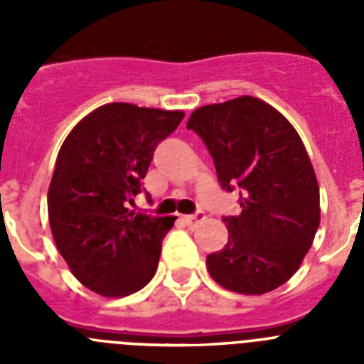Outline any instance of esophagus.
<instances>
[{
	"mask_svg": "<svg viewBox=\"0 0 364 364\" xmlns=\"http://www.w3.org/2000/svg\"><path fill=\"white\" fill-rule=\"evenodd\" d=\"M204 218H205L204 213H202V211H198V213H195V215H186L182 220H184L189 228H193V226H197V224H200Z\"/></svg>",
	"mask_w": 364,
	"mask_h": 364,
	"instance_id": "1",
	"label": "esophagus"
}]
</instances>
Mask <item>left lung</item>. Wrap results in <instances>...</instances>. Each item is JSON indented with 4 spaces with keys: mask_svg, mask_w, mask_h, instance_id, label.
<instances>
[{
    "mask_svg": "<svg viewBox=\"0 0 364 364\" xmlns=\"http://www.w3.org/2000/svg\"><path fill=\"white\" fill-rule=\"evenodd\" d=\"M188 129L204 140L222 188H240L242 213L224 218L226 246L205 259L211 279L244 295L275 290L294 277L321 222L319 184L301 136L255 96L202 105Z\"/></svg>",
    "mask_w": 364,
    "mask_h": 364,
    "instance_id": "obj_1",
    "label": "left lung"
}]
</instances>
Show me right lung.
Masks as SVG:
<instances>
[{
    "label": "right lung",
    "mask_w": 364,
    "mask_h": 364,
    "mask_svg": "<svg viewBox=\"0 0 364 364\" xmlns=\"http://www.w3.org/2000/svg\"><path fill=\"white\" fill-rule=\"evenodd\" d=\"M184 111L114 102L89 112L60 147L47 208L58 252L83 286L104 297L142 290L159 268L176 217L134 213L154 147Z\"/></svg>",
    "instance_id": "right-lung-1"
}]
</instances>
